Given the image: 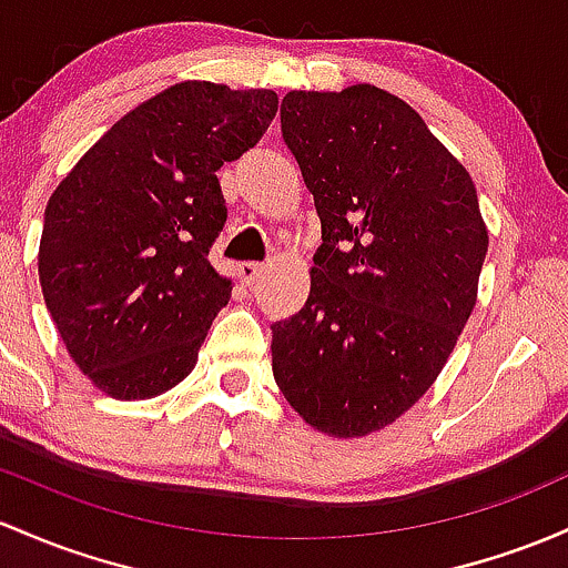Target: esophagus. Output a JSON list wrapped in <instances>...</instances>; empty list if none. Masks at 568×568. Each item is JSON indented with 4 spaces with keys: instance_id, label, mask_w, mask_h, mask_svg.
<instances>
[{
    "instance_id": "34e87169",
    "label": "esophagus",
    "mask_w": 568,
    "mask_h": 568,
    "mask_svg": "<svg viewBox=\"0 0 568 568\" xmlns=\"http://www.w3.org/2000/svg\"><path fill=\"white\" fill-rule=\"evenodd\" d=\"M261 272H264V264H258V261H242V264L236 266V274H240V280L245 285L258 283Z\"/></svg>"
}]
</instances>
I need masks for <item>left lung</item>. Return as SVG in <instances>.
Listing matches in <instances>:
<instances>
[{"label":"left lung","instance_id":"obj_1","mask_svg":"<svg viewBox=\"0 0 568 568\" xmlns=\"http://www.w3.org/2000/svg\"><path fill=\"white\" fill-rule=\"evenodd\" d=\"M280 129L321 217L304 307L272 323V372L310 426L379 432L432 388L488 253L464 164L394 93L291 91Z\"/></svg>","mask_w":568,"mask_h":568}]
</instances>
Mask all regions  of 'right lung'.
Returning a JSON list of instances; mask_svg holds the SVG:
<instances>
[{"label": "right lung", "mask_w": 568, "mask_h": 568, "mask_svg": "<svg viewBox=\"0 0 568 568\" xmlns=\"http://www.w3.org/2000/svg\"><path fill=\"white\" fill-rule=\"evenodd\" d=\"M277 93L185 80L121 118L48 199L40 285L83 375L121 402L189 377L232 280L210 264L217 183L270 129Z\"/></svg>", "instance_id": "obj_1"}]
</instances>
